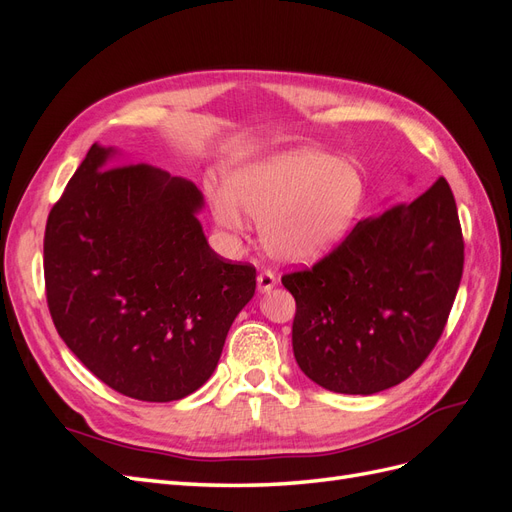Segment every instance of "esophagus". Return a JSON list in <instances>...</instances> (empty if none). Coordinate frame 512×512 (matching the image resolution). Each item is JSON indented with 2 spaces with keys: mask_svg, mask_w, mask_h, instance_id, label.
<instances>
[{
  "mask_svg": "<svg viewBox=\"0 0 512 512\" xmlns=\"http://www.w3.org/2000/svg\"><path fill=\"white\" fill-rule=\"evenodd\" d=\"M275 284H277V280H275V275H273L271 271H262V273L258 275V290H260V292L273 290Z\"/></svg>",
  "mask_w": 512,
  "mask_h": 512,
  "instance_id": "esophagus-1",
  "label": "esophagus"
}]
</instances>
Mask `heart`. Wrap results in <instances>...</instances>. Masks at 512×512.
Masks as SVG:
<instances>
[{
	"label": "heart",
	"mask_w": 512,
	"mask_h": 512,
	"mask_svg": "<svg viewBox=\"0 0 512 512\" xmlns=\"http://www.w3.org/2000/svg\"><path fill=\"white\" fill-rule=\"evenodd\" d=\"M365 198L359 166L314 149H290L243 164L209 200L218 224L243 232L260 222L265 250L284 265H314L346 239Z\"/></svg>",
	"instance_id": "b5f03b06"
}]
</instances>
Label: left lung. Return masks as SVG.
<instances>
[{"instance_id":"8db88e82","label":"left lung","mask_w":512,"mask_h":512,"mask_svg":"<svg viewBox=\"0 0 512 512\" xmlns=\"http://www.w3.org/2000/svg\"><path fill=\"white\" fill-rule=\"evenodd\" d=\"M463 273V237L440 177L412 203L361 220L312 269L282 277L297 301L292 350L322 389L374 395L421 367Z\"/></svg>"}]
</instances>
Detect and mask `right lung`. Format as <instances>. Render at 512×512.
<instances>
[{
    "instance_id": "add662e5",
    "label": "right lung",
    "mask_w": 512,
    "mask_h": 512,
    "mask_svg": "<svg viewBox=\"0 0 512 512\" xmlns=\"http://www.w3.org/2000/svg\"><path fill=\"white\" fill-rule=\"evenodd\" d=\"M117 156L91 145L49 213L46 301L59 337L104 384L141 401L183 399L218 367L256 269L211 250L192 181L115 166Z\"/></svg>"
}]
</instances>
